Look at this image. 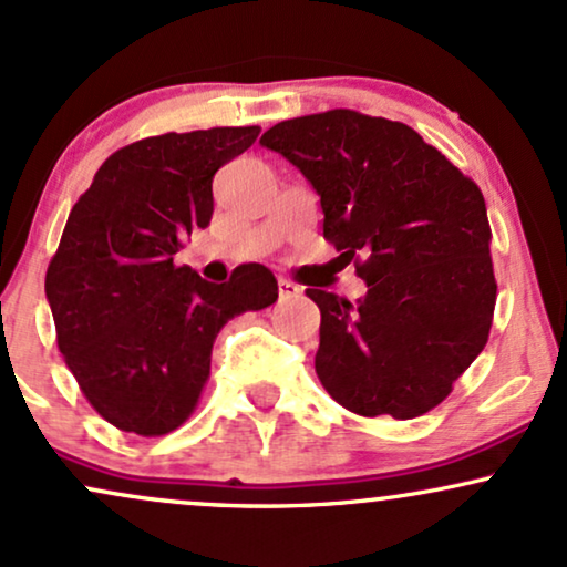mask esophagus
<instances>
[{
  "label": "esophagus",
  "instance_id": "34e87169",
  "mask_svg": "<svg viewBox=\"0 0 567 567\" xmlns=\"http://www.w3.org/2000/svg\"><path fill=\"white\" fill-rule=\"evenodd\" d=\"M299 286L295 281H289V278H278V295L281 299H291V297H299Z\"/></svg>",
  "mask_w": 567,
  "mask_h": 567
}]
</instances>
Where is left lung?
Segmentation results:
<instances>
[{
	"instance_id": "1",
	"label": "left lung",
	"mask_w": 567,
	"mask_h": 567,
	"mask_svg": "<svg viewBox=\"0 0 567 567\" xmlns=\"http://www.w3.org/2000/svg\"><path fill=\"white\" fill-rule=\"evenodd\" d=\"M302 171L323 236L368 284L320 307L316 373L358 415H423L488 341L497 281L481 188L410 125L354 110L276 123L260 138Z\"/></svg>"
}]
</instances>
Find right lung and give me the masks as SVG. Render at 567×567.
<instances>
[{"label": "right lung", "instance_id": "add662e5", "mask_svg": "<svg viewBox=\"0 0 567 567\" xmlns=\"http://www.w3.org/2000/svg\"><path fill=\"white\" fill-rule=\"evenodd\" d=\"M257 136L260 125L142 138L104 159L70 209L44 289L70 373L115 429L163 436L186 423L220 328L278 299L265 265L207 284L173 262L209 226L218 167Z\"/></svg>", "mask_w": 567, "mask_h": 567}]
</instances>
